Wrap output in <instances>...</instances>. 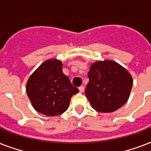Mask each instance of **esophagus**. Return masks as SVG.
<instances>
[{
  "label": "esophagus",
  "instance_id": "obj_1",
  "mask_svg": "<svg viewBox=\"0 0 151 151\" xmlns=\"http://www.w3.org/2000/svg\"><path fill=\"white\" fill-rule=\"evenodd\" d=\"M84 90H85L84 86H80V87H79V92H84Z\"/></svg>",
  "mask_w": 151,
  "mask_h": 151
}]
</instances>
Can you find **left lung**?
<instances>
[{
	"instance_id": "left-lung-1",
	"label": "left lung",
	"mask_w": 151,
	"mask_h": 151,
	"mask_svg": "<svg viewBox=\"0 0 151 151\" xmlns=\"http://www.w3.org/2000/svg\"><path fill=\"white\" fill-rule=\"evenodd\" d=\"M88 76L85 96L95 110L114 112L126 103L133 81L124 67L114 61L96 62L91 66Z\"/></svg>"
}]
</instances>
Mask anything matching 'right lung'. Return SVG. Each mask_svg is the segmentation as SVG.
<instances>
[{
    "label": "right lung",
    "mask_w": 151,
    "mask_h": 151,
    "mask_svg": "<svg viewBox=\"0 0 151 151\" xmlns=\"http://www.w3.org/2000/svg\"><path fill=\"white\" fill-rule=\"evenodd\" d=\"M62 67L57 59L45 61L27 81V96L37 112L47 116L61 114L67 110L71 97L79 92Z\"/></svg>",
    "instance_id": "1"
}]
</instances>
